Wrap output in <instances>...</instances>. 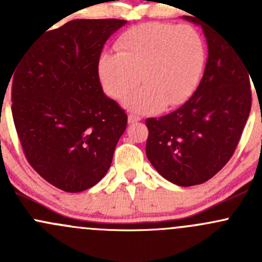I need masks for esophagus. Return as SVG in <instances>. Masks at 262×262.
<instances>
[{"mask_svg": "<svg viewBox=\"0 0 262 262\" xmlns=\"http://www.w3.org/2000/svg\"><path fill=\"white\" fill-rule=\"evenodd\" d=\"M141 116L136 115V114H129L128 115V123L129 124H133V123H137V121L141 120Z\"/></svg>", "mask_w": 262, "mask_h": 262, "instance_id": "obj_1", "label": "esophagus"}]
</instances>
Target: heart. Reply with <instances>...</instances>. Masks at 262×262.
I'll return each mask as SVG.
<instances>
[{"instance_id": "obj_1", "label": "heart", "mask_w": 262, "mask_h": 262, "mask_svg": "<svg viewBox=\"0 0 262 262\" xmlns=\"http://www.w3.org/2000/svg\"><path fill=\"white\" fill-rule=\"evenodd\" d=\"M118 53L99 57L97 73L102 89L121 99L126 109L155 114L165 106L184 104L194 94L205 64V43L190 24L146 23L124 31L115 43Z\"/></svg>"}]
</instances>
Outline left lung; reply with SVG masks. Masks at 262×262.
Instances as JSON below:
<instances>
[{
	"label": "left lung",
	"mask_w": 262,
	"mask_h": 262,
	"mask_svg": "<svg viewBox=\"0 0 262 262\" xmlns=\"http://www.w3.org/2000/svg\"><path fill=\"white\" fill-rule=\"evenodd\" d=\"M208 44L204 75L191 97L161 118L146 120V155L161 176L179 186L212 179L231 160L251 110V82L239 52L196 16ZM252 80V78H251Z\"/></svg>",
	"instance_id": "8db88e82"
}]
</instances>
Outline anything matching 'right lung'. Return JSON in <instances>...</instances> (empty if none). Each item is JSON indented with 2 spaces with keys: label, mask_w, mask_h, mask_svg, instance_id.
<instances>
[{
  "label": "right lung",
  "mask_w": 262,
  "mask_h": 262,
  "mask_svg": "<svg viewBox=\"0 0 262 262\" xmlns=\"http://www.w3.org/2000/svg\"><path fill=\"white\" fill-rule=\"evenodd\" d=\"M125 24L72 20L36 39L15 67L11 109L21 147L31 167L63 191L101 180L126 128L128 116L97 73L104 44Z\"/></svg>",
  "instance_id": "right-lung-1"
}]
</instances>
